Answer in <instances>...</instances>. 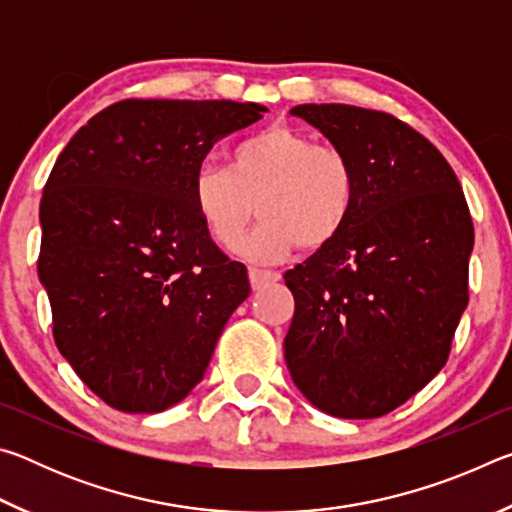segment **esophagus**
<instances>
[{
	"mask_svg": "<svg viewBox=\"0 0 512 512\" xmlns=\"http://www.w3.org/2000/svg\"><path fill=\"white\" fill-rule=\"evenodd\" d=\"M248 277H250V287L253 289H262L268 287V284H273L280 280V273L277 271H262V268H248Z\"/></svg>",
	"mask_w": 512,
	"mask_h": 512,
	"instance_id": "34e87169",
	"label": "esophagus"
}]
</instances>
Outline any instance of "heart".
I'll list each match as a JSON object with an SVG mask.
<instances>
[{"mask_svg":"<svg viewBox=\"0 0 512 512\" xmlns=\"http://www.w3.org/2000/svg\"><path fill=\"white\" fill-rule=\"evenodd\" d=\"M192 198L207 235L228 250L239 246L257 210L262 221L241 253L280 262L296 246L320 250L341 235L357 203V171L345 151L273 124L239 142L228 169L201 164Z\"/></svg>","mask_w":512,"mask_h":512,"instance_id":"heart-1","label":"heart"}]
</instances>
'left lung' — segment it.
<instances>
[{"label":"left lung","mask_w":512,"mask_h":512,"mask_svg":"<svg viewBox=\"0 0 512 512\" xmlns=\"http://www.w3.org/2000/svg\"><path fill=\"white\" fill-rule=\"evenodd\" d=\"M291 115L348 153L357 203L332 244L284 273L296 298L284 359L316 409L379 418L447 363L467 307L472 216L447 160L397 117L345 103Z\"/></svg>","instance_id":"8db88e82"}]
</instances>
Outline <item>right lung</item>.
Here are the masks:
<instances>
[{"instance_id": "obj_1", "label": "right lung", "mask_w": 512, "mask_h": 512, "mask_svg": "<svg viewBox=\"0 0 512 512\" xmlns=\"http://www.w3.org/2000/svg\"><path fill=\"white\" fill-rule=\"evenodd\" d=\"M264 112L126 99L58 155L40 201L38 275L60 354L112 409L160 413L185 400L248 298L246 266L207 235L192 180L216 142Z\"/></svg>"}]
</instances>
